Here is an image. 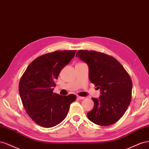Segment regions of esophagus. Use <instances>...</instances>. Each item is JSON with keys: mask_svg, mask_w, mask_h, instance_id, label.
Returning a JSON list of instances; mask_svg holds the SVG:
<instances>
[{"mask_svg": "<svg viewBox=\"0 0 149 149\" xmlns=\"http://www.w3.org/2000/svg\"><path fill=\"white\" fill-rule=\"evenodd\" d=\"M77 98L78 99H80V100H83V99H85V97H80V96L77 95Z\"/></svg>", "mask_w": 149, "mask_h": 149, "instance_id": "34e87169", "label": "esophagus"}]
</instances>
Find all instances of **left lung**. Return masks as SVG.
Listing matches in <instances>:
<instances>
[{
	"label": "left lung",
	"mask_w": 149,
	"mask_h": 149,
	"mask_svg": "<svg viewBox=\"0 0 149 149\" xmlns=\"http://www.w3.org/2000/svg\"><path fill=\"white\" fill-rule=\"evenodd\" d=\"M88 67L90 81L100 89L99 98H92L93 109L87 118L94 124L108 126L124 116L132 98V82L116 58L94 50H79L75 55Z\"/></svg>",
	"instance_id": "obj_1"
}]
</instances>
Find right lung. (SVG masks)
<instances>
[{
    "instance_id": "1",
    "label": "right lung",
    "mask_w": 149,
    "mask_h": 149,
    "mask_svg": "<svg viewBox=\"0 0 149 149\" xmlns=\"http://www.w3.org/2000/svg\"><path fill=\"white\" fill-rule=\"evenodd\" d=\"M77 50L45 54L33 61L21 77L19 94L26 112L36 124L50 128L63 120L76 96L53 93L61 70L69 63Z\"/></svg>"
}]
</instances>
